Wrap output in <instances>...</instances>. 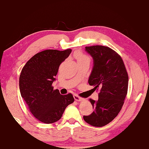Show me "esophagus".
<instances>
[{
    "label": "esophagus",
    "mask_w": 149,
    "mask_h": 149,
    "mask_svg": "<svg viewBox=\"0 0 149 149\" xmlns=\"http://www.w3.org/2000/svg\"><path fill=\"white\" fill-rule=\"evenodd\" d=\"M74 97L75 100H76V101H77V102H79V101H81V100H83L82 98L79 97V96H78L77 95H74Z\"/></svg>",
    "instance_id": "34e87169"
}]
</instances>
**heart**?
I'll return each mask as SVG.
<instances>
[{
	"instance_id": "obj_1",
	"label": "heart",
	"mask_w": 149,
	"mask_h": 149,
	"mask_svg": "<svg viewBox=\"0 0 149 149\" xmlns=\"http://www.w3.org/2000/svg\"><path fill=\"white\" fill-rule=\"evenodd\" d=\"M75 58H76L77 62L84 61V60H89V58L87 55L83 54L81 52H77L75 53Z\"/></svg>"
}]
</instances>
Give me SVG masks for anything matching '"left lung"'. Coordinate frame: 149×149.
Returning <instances> with one entry per match:
<instances>
[{"instance_id":"obj_1","label":"left lung","mask_w":149,"mask_h":149,"mask_svg":"<svg viewBox=\"0 0 149 149\" xmlns=\"http://www.w3.org/2000/svg\"><path fill=\"white\" fill-rule=\"evenodd\" d=\"M85 50L93 59L88 82L95 89L100 88V93L97 101L89 100L94 111L84 116V119L95 127H102L112 122L122 109L127 93V72L122 58L110 48L96 45L86 47Z\"/></svg>"}]
</instances>
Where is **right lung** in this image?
I'll use <instances>...</instances> for the list:
<instances>
[{
  "mask_svg": "<svg viewBox=\"0 0 149 149\" xmlns=\"http://www.w3.org/2000/svg\"><path fill=\"white\" fill-rule=\"evenodd\" d=\"M71 52V49L43 50L31 58L22 68L19 81L21 96L31 114L42 122H57L65 108L74 101L71 93L62 95L52 86L60 64Z\"/></svg>",
  "mask_w": 149,
  "mask_h": 149,
  "instance_id": "1",
  "label": "right lung"
}]
</instances>
